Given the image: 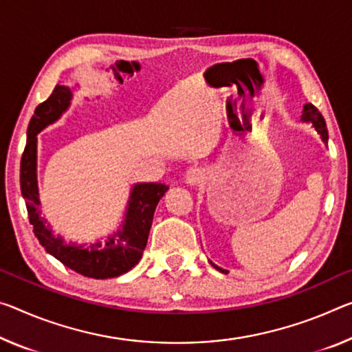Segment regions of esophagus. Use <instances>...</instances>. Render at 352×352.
Listing matches in <instances>:
<instances>
[{
	"instance_id": "34e87169",
	"label": "esophagus",
	"mask_w": 352,
	"mask_h": 352,
	"mask_svg": "<svg viewBox=\"0 0 352 352\" xmlns=\"http://www.w3.org/2000/svg\"><path fill=\"white\" fill-rule=\"evenodd\" d=\"M204 178V170L199 169V167H191V169L186 170L185 174V183L188 186H197Z\"/></svg>"
}]
</instances>
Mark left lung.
<instances>
[{"mask_svg":"<svg viewBox=\"0 0 352 352\" xmlns=\"http://www.w3.org/2000/svg\"><path fill=\"white\" fill-rule=\"evenodd\" d=\"M300 120L305 122V124H311L314 125L315 130L318 131V135L321 136L322 142L327 144V128H326V122H324V117L321 116L320 111H318L314 104L311 103H305L304 104V109H302V116H300ZM211 266L216 267L217 271L224 272V274H227V270H222V267H219L217 265H214L213 261H210Z\"/></svg>","mask_w":352,"mask_h":352,"instance_id":"obj_1","label":"left lung"}]
</instances>
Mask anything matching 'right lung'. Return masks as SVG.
<instances>
[{
  "label": "right lung",
  "mask_w": 352,
  "mask_h": 352,
  "mask_svg": "<svg viewBox=\"0 0 352 352\" xmlns=\"http://www.w3.org/2000/svg\"><path fill=\"white\" fill-rule=\"evenodd\" d=\"M75 89L56 86L48 100L41 103L31 117L26 133V147L20 163V188L26 202L32 232L50 255L70 270L92 278H113L125 274L141 260L147 246L153 213L160 199L169 186L163 183H135L126 202L120 227L96 243H65L54 235L45 217H42L37 186V135L60 119L74 100Z\"/></svg>",
  "instance_id": "right-lung-1"
}]
</instances>
